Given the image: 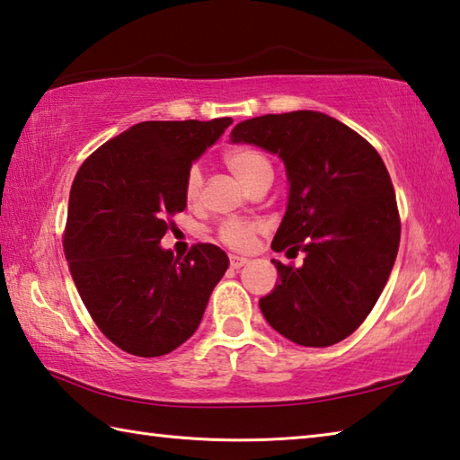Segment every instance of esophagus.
<instances>
[{
	"label": "esophagus",
	"instance_id": "esophagus-1",
	"mask_svg": "<svg viewBox=\"0 0 460 460\" xmlns=\"http://www.w3.org/2000/svg\"><path fill=\"white\" fill-rule=\"evenodd\" d=\"M229 261H231V267H233V270H241V267L247 265L249 259H247V257H239V255H231V257H229Z\"/></svg>",
	"mask_w": 460,
	"mask_h": 460
}]
</instances>
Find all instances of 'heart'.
<instances>
[{
    "instance_id": "1",
    "label": "heart",
    "mask_w": 460,
    "mask_h": 460,
    "mask_svg": "<svg viewBox=\"0 0 460 460\" xmlns=\"http://www.w3.org/2000/svg\"><path fill=\"white\" fill-rule=\"evenodd\" d=\"M223 161L229 166V171L235 174V177L243 182L245 187L252 185V182L261 172L271 171L270 163H267V158L261 153H257V150H253V148H245V146L227 150L223 156ZM201 185H203L201 171H199L197 166H193V169L187 172V179H185L187 201H195L199 193H201ZM257 229L259 227L252 221H241V219L227 221L221 225L219 239L231 249H249L253 245Z\"/></svg>"
}]
</instances>
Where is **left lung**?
Segmentation results:
<instances>
[{"mask_svg": "<svg viewBox=\"0 0 460 460\" xmlns=\"http://www.w3.org/2000/svg\"><path fill=\"white\" fill-rule=\"evenodd\" d=\"M231 143L281 158L289 193L271 249L305 255L302 267L271 259L279 283L259 299L267 323L307 348L346 340L378 302L400 245L396 197L380 155L315 111L243 120Z\"/></svg>", "mask_w": 460, "mask_h": 460, "instance_id": "8db88e82", "label": "left lung"}]
</instances>
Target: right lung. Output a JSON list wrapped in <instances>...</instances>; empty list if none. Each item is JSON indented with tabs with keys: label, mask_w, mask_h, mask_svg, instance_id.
Masks as SVG:
<instances>
[{
	"label": "right lung",
	"mask_w": 460,
	"mask_h": 460,
	"mask_svg": "<svg viewBox=\"0 0 460 460\" xmlns=\"http://www.w3.org/2000/svg\"><path fill=\"white\" fill-rule=\"evenodd\" d=\"M231 124H135L92 153L72 182L66 261L92 320L124 352L156 358L185 344L227 271L217 245L199 243L181 259L161 239L187 207L190 164Z\"/></svg>",
	"instance_id": "add662e5"
}]
</instances>
